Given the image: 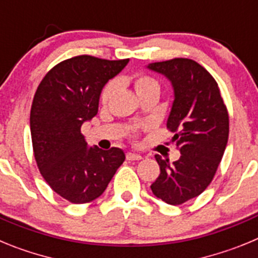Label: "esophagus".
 Masks as SVG:
<instances>
[{
	"mask_svg": "<svg viewBox=\"0 0 258 258\" xmlns=\"http://www.w3.org/2000/svg\"><path fill=\"white\" fill-rule=\"evenodd\" d=\"M126 159L127 160H141V159H142V155L134 154V152H127Z\"/></svg>",
	"mask_w": 258,
	"mask_h": 258,
	"instance_id": "1",
	"label": "esophagus"
}]
</instances>
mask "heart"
Returning a JSON list of instances; mask_svg holds the SVG:
<instances>
[{
	"instance_id": "heart-1",
	"label": "heart",
	"mask_w": 258,
	"mask_h": 258,
	"mask_svg": "<svg viewBox=\"0 0 258 258\" xmlns=\"http://www.w3.org/2000/svg\"><path fill=\"white\" fill-rule=\"evenodd\" d=\"M116 88H117V81L116 80H111L104 85V88L102 89L101 92V102L103 104H106L107 102L112 98V95L115 94ZM134 89H136V93L138 95L142 94V93L147 92V90H151V89H159V84L155 79L147 76V75H140V76L136 77V81H134Z\"/></svg>"
}]
</instances>
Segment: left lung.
Returning a JSON list of instances; mask_svg holds the SVG:
<instances>
[{
  "label": "left lung",
  "mask_w": 258,
  "mask_h": 258,
  "mask_svg": "<svg viewBox=\"0 0 258 258\" xmlns=\"http://www.w3.org/2000/svg\"><path fill=\"white\" fill-rule=\"evenodd\" d=\"M146 68L163 75L172 85L166 126L181 152L173 164L155 155L160 175L151 190L166 204L178 206L199 197L213 179L229 140V115L216 80L195 60L174 58Z\"/></svg>",
  "instance_id": "left-lung-1"
}]
</instances>
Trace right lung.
I'll use <instances>...</instances> for the list:
<instances>
[{"label": "right lung", "mask_w": 258, "mask_h": 258, "mask_svg": "<svg viewBox=\"0 0 258 258\" xmlns=\"http://www.w3.org/2000/svg\"><path fill=\"white\" fill-rule=\"evenodd\" d=\"M127 61L75 56L56 64L38 85L29 118L33 152L45 181L68 202L101 197L124 163L121 149L89 147L81 126L97 115L102 89Z\"/></svg>", "instance_id": "obj_1"}]
</instances>
